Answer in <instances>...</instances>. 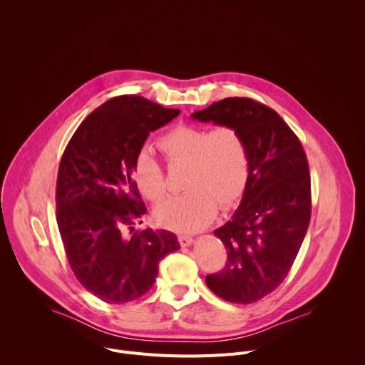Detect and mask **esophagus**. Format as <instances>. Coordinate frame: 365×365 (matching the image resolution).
<instances>
[{
  "label": "esophagus",
  "instance_id": "esophagus-1",
  "mask_svg": "<svg viewBox=\"0 0 365 365\" xmlns=\"http://www.w3.org/2000/svg\"><path fill=\"white\" fill-rule=\"evenodd\" d=\"M178 240L180 242L182 247H189L192 242H193V238L190 235H186V234H180L178 235Z\"/></svg>",
  "mask_w": 365,
  "mask_h": 365
}]
</instances>
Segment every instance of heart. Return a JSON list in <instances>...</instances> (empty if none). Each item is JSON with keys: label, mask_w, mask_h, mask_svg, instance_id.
Here are the masks:
<instances>
[{"label": "heart", "mask_w": 365, "mask_h": 365, "mask_svg": "<svg viewBox=\"0 0 365 365\" xmlns=\"http://www.w3.org/2000/svg\"><path fill=\"white\" fill-rule=\"evenodd\" d=\"M159 150L170 165L186 166L183 193L155 207V220L175 231H197L221 210H230L245 193L250 180V154L242 133L231 124L214 128L180 124L158 140ZM133 179L148 200L166 195L160 163L143 148L133 162Z\"/></svg>", "instance_id": "heart-1"}]
</instances>
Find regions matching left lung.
I'll return each instance as SVG.
<instances>
[{"instance_id": "obj_1", "label": "left lung", "mask_w": 365, "mask_h": 365, "mask_svg": "<svg viewBox=\"0 0 365 365\" xmlns=\"http://www.w3.org/2000/svg\"><path fill=\"white\" fill-rule=\"evenodd\" d=\"M192 117L231 124L245 138L248 186L231 221L214 231L227 263L205 282L227 302L254 303L286 279L306 235L312 212L306 154L283 118L251 98H225Z\"/></svg>"}]
</instances>
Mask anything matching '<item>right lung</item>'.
Instances as JSON below:
<instances>
[{"mask_svg": "<svg viewBox=\"0 0 365 365\" xmlns=\"http://www.w3.org/2000/svg\"><path fill=\"white\" fill-rule=\"evenodd\" d=\"M179 113L120 95L92 111L63 151L56 183L59 232L79 283L107 303L141 297L154 284L160 259L180 248L170 231H134L147 210L131 175L148 134Z\"/></svg>", "mask_w": 365, "mask_h": 365, "instance_id": "add662e5", "label": "right lung"}]
</instances>
